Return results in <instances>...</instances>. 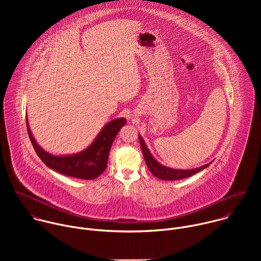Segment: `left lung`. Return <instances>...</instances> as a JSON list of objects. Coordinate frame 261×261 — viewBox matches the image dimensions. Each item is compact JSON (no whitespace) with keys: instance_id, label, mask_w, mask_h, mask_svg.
Masks as SVG:
<instances>
[{"instance_id":"8db88e82","label":"left lung","mask_w":261,"mask_h":261,"mask_svg":"<svg viewBox=\"0 0 261 261\" xmlns=\"http://www.w3.org/2000/svg\"><path fill=\"white\" fill-rule=\"evenodd\" d=\"M139 137V142H140V146H141V151L145 160V163L150 169V171L158 178L160 179H164V180H173V179H181V178H186L189 177L197 172H199L200 170L206 168L207 166L211 165V163L205 164L201 167L198 168H194V169H188V170H180V169H172L169 167H166L162 164H160L159 162H157L154 157L151 155L150 151H148L147 146L145 145L143 139L141 138L140 135H138Z\"/></svg>"}]
</instances>
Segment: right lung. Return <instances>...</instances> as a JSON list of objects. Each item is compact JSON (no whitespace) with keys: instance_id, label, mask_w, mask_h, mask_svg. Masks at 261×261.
Masks as SVG:
<instances>
[{"instance_id":"right-lung-1","label":"right lung","mask_w":261,"mask_h":261,"mask_svg":"<svg viewBox=\"0 0 261 261\" xmlns=\"http://www.w3.org/2000/svg\"><path fill=\"white\" fill-rule=\"evenodd\" d=\"M27 130L35 152L49 168L68 176L83 179L98 177L107 166L108 155L118 132L126 124V119L120 118L107 123L96 137L94 142L85 151L70 156H54L45 152L36 142L30 130L28 119Z\"/></svg>"}]
</instances>
